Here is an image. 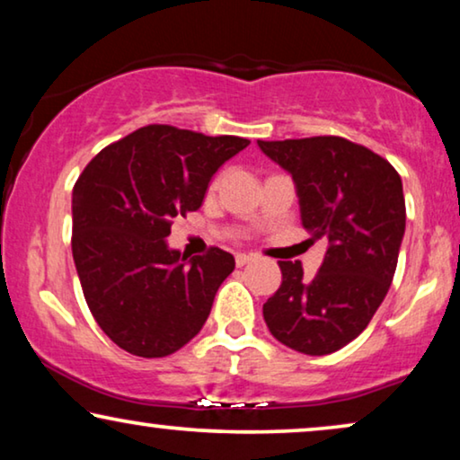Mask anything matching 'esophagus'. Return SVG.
<instances>
[{
  "mask_svg": "<svg viewBox=\"0 0 460 460\" xmlns=\"http://www.w3.org/2000/svg\"><path fill=\"white\" fill-rule=\"evenodd\" d=\"M253 260H255L253 253H238L236 255V266H244V263H249V261H253Z\"/></svg>",
  "mask_w": 460,
  "mask_h": 460,
  "instance_id": "34e87169",
  "label": "esophagus"
}]
</instances>
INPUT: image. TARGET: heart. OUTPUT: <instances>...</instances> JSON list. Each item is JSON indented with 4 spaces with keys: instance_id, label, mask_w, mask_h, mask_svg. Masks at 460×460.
<instances>
[{
    "instance_id": "1",
    "label": "heart",
    "mask_w": 460,
    "mask_h": 460,
    "mask_svg": "<svg viewBox=\"0 0 460 460\" xmlns=\"http://www.w3.org/2000/svg\"><path fill=\"white\" fill-rule=\"evenodd\" d=\"M217 181H219V178H216V180H213V186H217Z\"/></svg>"
}]
</instances>
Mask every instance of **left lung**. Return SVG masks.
I'll return each mask as SVG.
<instances>
[{"mask_svg": "<svg viewBox=\"0 0 460 460\" xmlns=\"http://www.w3.org/2000/svg\"><path fill=\"white\" fill-rule=\"evenodd\" d=\"M257 144L291 173L310 241L329 243L312 279L301 261H279L282 285L263 320L287 348L332 354L367 329L394 280L406 228L402 180L383 156L339 136Z\"/></svg>", "mask_w": 460, "mask_h": 460, "instance_id": "left-lung-1", "label": "left lung"}]
</instances>
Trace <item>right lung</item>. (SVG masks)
<instances>
[{
	"mask_svg": "<svg viewBox=\"0 0 460 460\" xmlns=\"http://www.w3.org/2000/svg\"><path fill=\"white\" fill-rule=\"evenodd\" d=\"M249 144L146 125L100 150L75 181V268L92 316L121 349L163 358L203 329L234 257L213 247L186 261L165 238L175 217L203 205L213 173Z\"/></svg>",
	"mask_w": 460,
	"mask_h": 460,
	"instance_id": "add662e5",
	"label": "right lung"
}]
</instances>
